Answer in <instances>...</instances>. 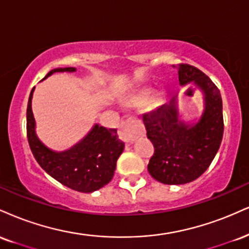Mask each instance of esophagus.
<instances>
[{"label": "esophagus", "instance_id": "obj_1", "mask_svg": "<svg viewBox=\"0 0 249 249\" xmlns=\"http://www.w3.org/2000/svg\"><path fill=\"white\" fill-rule=\"evenodd\" d=\"M143 134H145L143 128L138 126L132 118L122 122L121 127H119V138L123 142H132L138 137H142Z\"/></svg>", "mask_w": 249, "mask_h": 249}]
</instances>
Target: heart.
I'll list each match as a JSON object with an SVG mask.
<instances>
[{"label":"heart","mask_w":249,"mask_h":249,"mask_svg":"<svg viewBox=\"0 0 249 249\" xmlns=\"http://www.w3.org/2000/svg\"><path fill=\"white\" fill-rule=\"evenodd\" d=\"M154 91L152 89H142V90L138 91L136 95L133 96L132 103L134 106H146L153 98Z\"/></svg>","instance_id":"1"}]
</instances>
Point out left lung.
I'll list each match as a JSON object with an SVG mask.
<instances>
[{"mask_svg":"<svg viewBox=\"0 0 249 249\" xmlns=\"http://www.w3.org/2000/svg\"><path fill=\"white\" fill-rule=\"evenodd\" d=\"M179 85L195 82L205 94V109L194 126L178 121L176 100L142 115L147 138L154 146L148 172L163 184H185L209 168L224 134L223 101L219 89L202 71L188 64L174 65Z\"/></svg>","mask_w":249,"mask_h":249,"instance_id":"left-lung-1","label":"left lung"}]
</instances>
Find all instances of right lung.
Wrapping results in <instances>:
<instances>
[{"label":"right lung","instance_id":"right-lung-1","mask_svg":"<svg viewBox=\"0 0 249 249\" xmlns=\"http://www.w3.org/2000/svg\"><path fill=\"white\" fill-rule=\"evenodd\" d=\"M75 68H56V71H74ZM30 92L26 109V134L32 154L47 174L71 189L80 193H92L109 183L113 178L116 163L124 151V142L117 136L116 128L95 125L82 142L70 151L56 152L45 147L35 132V118L31 110L34 94Z\"/></svg>","mask_w":249,"mask_h":249}]
</instances>
